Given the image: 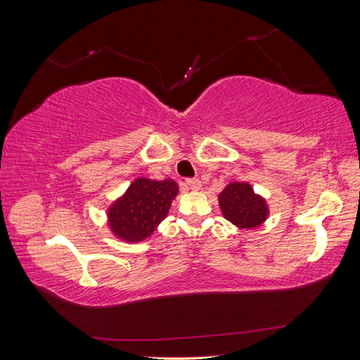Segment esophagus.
<instances>
[{
  "label": "esophagus",
  "instance_id": "esophagus-1",
  "mask_svg": "<svg viewBox=\"0 0 360 360\" xmlns=\"http://www.w3.org/2000/svg\"><path fill=\"white\" fill-rule=\"evenodd\" d=\"M186 186L192 191H200L201 189V181L198 179H188L186 180Z\"/></svg>",
  "mask_w": 360,
  "mask_h": 360
}]
</instances>
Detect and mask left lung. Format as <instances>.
Returning a JSON list of instances; mask_svg holds the SVG:
<instances>
[{
  "mask_svg": "<svg viewBox=\"0 0 360 360\" xmlns=\"http://www.w3.org/2000/svg\"><path fill=\"white\" fill-rule=\"evenodd\" d=\"M219 205L226 221L238 228H257L267 219L266 200L257 195L249 183H230L219 193Z\"/></svg>",
  "mask_w": 360,
  "mask_h": 360,
  "instance_id": "obj_1",
  "label": "left lung"
}]
</instances>
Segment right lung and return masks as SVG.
I'll list each match as a JSON object with an SVG mask.
<instances>
[{
	"label": "right lung",
	"instance_id": "obj_1",
	"mask_svg": "<svg viewBox=\"0 0 360 360\" xmlns=\"http://www.w3.org/2000/svg\"><path fill=\"white\" fill-rule=\"evenodd\" d=\"M177 193L179 184L171 179H136L108 210L112 233L130 243L144 240L165 219Z\"/></svg>",
	"mask_w": 360,
	"mask_h": 360
}]
</instances>
